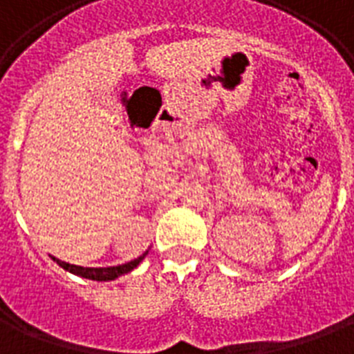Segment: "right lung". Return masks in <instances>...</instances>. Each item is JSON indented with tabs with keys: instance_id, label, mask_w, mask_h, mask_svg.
Returning a JSON list of instances; mask_svg holds the SVG:
<instances>
[{
	"instance_id": "1",
	"label": "right lung",
	"mask_w": 354,
	"mask_h": 354,
	"mask_svg": "<svg viewBox=\"0 0 354 354\" xmlns=\"http://www.w3.org/2000/svg\"><path fill=\"white\" fill-rule=\"evenodd\" d=\"M143 259L145 255H141V257L133 259V261H130V263L121 264V266H110V268H84V266H77V264L64 263V261H60V259L57 257H53V261H57V264H60L64 270H68V272H71V274L75 275H80V277H86V279L112 281L115 279V277H119V275L128 274V272L136 268Z\"/></svg>"
}]
</instances>
